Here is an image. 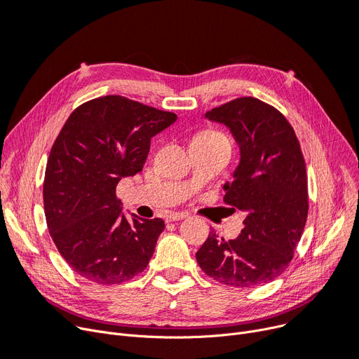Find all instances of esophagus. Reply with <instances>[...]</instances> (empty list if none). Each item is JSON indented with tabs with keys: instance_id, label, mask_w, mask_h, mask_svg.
Returning a JSON list of instances; mask_svg holds the SVG:
<instances>
[{
	"instance_id": "esophagus-1",
	"label": "esophagus",
	"mask_w": 359,
	"mask_h": 359,
	"mask_svg": "<svg viewBox=\"0 0 359 359\" xmlns=\"http://www.w3.org/2000/svg\"><path fill=\"white\" fill-rule=\"evenodd\" d=\"M189 216V213L185 212H170L166 215V222H175V220H181Z\"/></svg>"
}]
</instances>
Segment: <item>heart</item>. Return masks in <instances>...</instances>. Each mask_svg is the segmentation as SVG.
<instances>
[{"label":"heart","instance_id":"obj_1","mask_svg":"<svg viewBox=\"0 0 359 359\" xmlns=\"http://www.w3.org/2000/svg\"><path fill=\"white\" fill-rule=\"evenodd\" d=\"M208 140H226V137L215 130H203L197 133L194 137V142H208Z\"/></svg>","mask_w":359,"mask_h":359}]
</instances>
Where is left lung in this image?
<instances>
[{"label":"left lung","instance_id":"left-lung-1","mask_svg":"<svg viewBox=\"0 0 359 359\" xmlns=\"http://www.w3.org/2000/svg\"><path fill=\"white\" fill-rule=\"evenodd\" d=\"M225 124L240 147L224 201L245 213L235 240L212 231L196 259L215 280L235 287L271 282L291 263L309 216L305 161L292 126L260 99L238 97L206 112Z\"/></svg>","mask_w":359,"mask_h":359}]
</instances>
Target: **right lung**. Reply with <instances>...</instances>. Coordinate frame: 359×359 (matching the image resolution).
Wrapping results in <instances>:
<instances>
[{
    "instance_id": "right-lung-1",
    "label": "right lung",
    "mask_w": 359,
    "mask_h": 359,
    "mask_svg": "<svg viewBox=\"0 0 359 359\" xmlns=\"http://www.w3.org/2000/svg\"><path fill=\"white\" fill-rule=\"evenodd\" d=\"M177 121L118 95L92 99L68 116L50 149L45 181L46 225L77 275L115 285L142 273L165 222L123 213L115 189L143 169L153 135Z\"/></svg>"
}]
</instances>
